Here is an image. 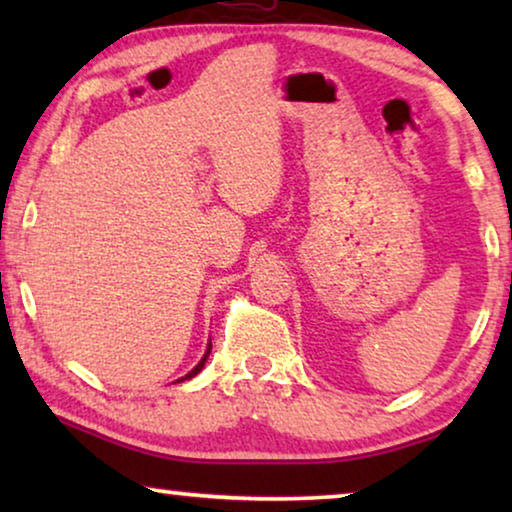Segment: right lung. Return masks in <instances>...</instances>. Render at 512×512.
<instances>
[{
	"instance_id": "add662e5",
	"label": "right lung",
	"mask_w": 512,
	"mask_h": 512,
	"mask_svg": "<svg viewBox=\"0 0 512 512\" xmlns=\"http://www.w3.org/2000/svg\"><path fill=\"white\" fill-rule=\"evenodd\" d=\"M209 352H212V342H209V345H207V352H205V356H202V359H200V363H198V366H195V368L191 370V373H188V375H184V377H181V380H177V382L191 380V377H195V375H198V373H200V370H202V368H205V361H207V356H209Z\"/></svg>"
}]
</instances>
